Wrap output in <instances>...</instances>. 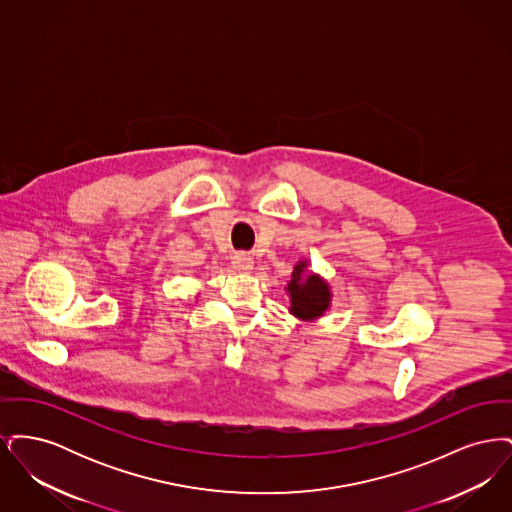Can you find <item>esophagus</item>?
<instances>
[{
	"label": "esophagus",
	"mask_w": 512,
	"mask_h": 512,
	"mask_svg": "<svg viewBox=\"0 0 512 512\" xmlns=\"http://www.w3.org/2000/svg\"><path fill=\"white\" fill-rule=\"evenodd\" d=\"M232 265H234L236 270L249 272V270L253 268V259H251V255H247V253H236L234 259H232Z\"/></svg>",
	"instance_id": "34e87169"
}]
</instances>
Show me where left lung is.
Instances as JSON below:
<instances>
[{
    "label": "left lung",
    "instance_id": "left-lung-1",
    "mask_svg": "<svg viewBox=\"0 0 512 512\" xmlns=\"http://www.w3.org/2000/svg\"><path fill=\"white\" fill-rule=\"evenodd\" d=\"M305 267L307 263L301 261L293 268L292 280L288 284V292L292 297L290 311L301 320H315L322 317L330 307L332 293L328 284L317 274L305 276Z\"/></svg>",
    "mask_w": 512,
    "mask_h": 512
}]
</instances>
